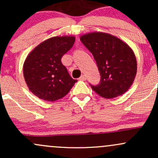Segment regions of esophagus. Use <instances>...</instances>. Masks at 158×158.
I'll list each match as a JSON object with an SVG mask.
<instances>
[{"label":"esophagus","mask_w":158,"mask_h":158,"mask_svg":"<svg viewBox=\"0 0 158 158\" xmlns=\"http://www.w3.org/2000/svg\"><path fill=\"white\" fill-rule=\"evenodd\" d=\"M79 80H81V81H85V80H86V77H85V75L81 76V77L79 78Z\"/></svg>","instance_id":"esophagus-1"}]
</instances>
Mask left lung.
Segmentation results:
<instances>
[{"label": "left lung", "mask_w": 158, "mask_h": 158, "mask_svg": "<svg viewBox=\"0 0 158 158\" xmlns=\"http://www.w3.org/2000/svg\"><path fill=\"white\" fill-rule=\"evenodd\" d=\"M93 54L101 76L100 83L91 88L100 97L112 99L130 88L137 74V59L129 45L117 36L92 32L80 36Z\"/></svg>", "instance_id": "8db88e82"}]
</instances>
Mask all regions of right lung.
Returning a JSON list of instances; mask_svg holds the SVG:
<instances>
[{"instance_id":"add662e5","label":"right lung","mask_w":158,"mask_h":158,"mask_svg":"<svg viewBox=\"0 0 158 158\" xmlns=\"http://www.w3.org/2000/svg\"><path fill=\"white\" fill-rule=\"evenodd\" d=\"M75 36H55L36 46L25 59L23 73L29 90L48 102L60 99L77 82L61 63V57L73 47Z\"/></svg>"}]
</instances>
